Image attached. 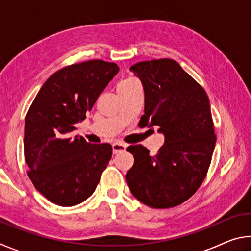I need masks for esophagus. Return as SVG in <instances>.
I'll return each instance as SVG.
<instances>
[{
	"label": "esophagus",
	"instance_id": "obj_1",
	"mask_svg": "<svg viewBox=\"0 0 251 251\" xmlns=\"http://www.w3.org/2000/svg\"><path fill=\"white\" fill-rule=\"evenodd\" d=\"M112 147H113V154H117V152L124 151L126 150V145L123 143H114Z\"/></svg>",
	"mask_w": 251,
	"mask_h": 251
}]
</instances>
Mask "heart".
<instances>
[{"instance_id":"obj_1","label":"heart","mask_w":251,"mask_h":251,"mask_svg":"<svg viewBox=\"0 0 251 251\" xmlns=\"http://www.w3.org/2000/svg\"><path fill=\"white\" fill-rule=\"evenodd\" d=\"M131 83H134V80L126 79V80H123V82H122L120 85H126V84H131Z\"/></svg>"}]
</instances>
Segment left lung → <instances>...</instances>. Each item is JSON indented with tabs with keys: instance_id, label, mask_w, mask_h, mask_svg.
Masks as SVG:
<instances>
[{
	"instance_id": "1",
	"label": "left lung",
	"mask_w": 251,
	"mask_h": 251,
	"mask_svg": "<svg viewBox=\"0 0 251 251\" xmlns=\"http://www.w3.org/2000/svg\"><path fill=\"white\" fill-rule=\"evenodd\" d=\"M145 93L144 126H159L165 143L157 155L129 146L134 165L126 174L131 194L151 208H171L190 198L209 168L216 144L210 104L203 88L169 58L136 63L129 69Z\"/></svg>"
}]
</instances>
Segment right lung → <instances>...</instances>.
Segmentation results:
<instances>
[{"label": "right lung", "instance_id": "1", "mask_svg": "<svg viewBox=\"0 0 251 251\" xmlns=\"http://www.w3.org/2000/svg\"><path fill=\"white\" fill-rule=\"evenodd\" d=\"M120 67L93 59L50 76L25 118L24 156L36 190L58 206H75L91 196L112 158L109 144L72 137Z\"/></svg>", "mask_w": 251, "mask_h": 251}]
</instances>
